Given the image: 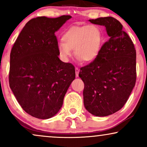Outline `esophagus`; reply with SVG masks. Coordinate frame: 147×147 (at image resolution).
<instances>
[{
  "label": "esophagus",
  "mask_w": 147,
  "mask_h": 147,
  "mask_svg": "<svg viewBox=\"0 0 147 147\" xmlns=\"http://www.w3.org/2000/svg\"><path fill=\"white\" fill-rule=\"evenodd\" d=\"M75 71H76V77H78V75H79L80 69L78 67H76Z\"/></svg>",
  "instance_id": "obj_1"
}]
</instances>
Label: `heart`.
I'll list each match as a JSON object with an SVG mask.
<instances>
[{
	"label": "heart",
	"instance_id": "b5f03b06",
	"mask_svg": "<svg viewBox=\"0 0 147 147\" xmlns=\"http://www.w3.org/2000/svg\"><path fill=\"white\" fill-rule=\"evenodd\" d=\"M63 41L58 43L59 53L65 61H67L74 50L76 57L84 62H91L100 52L104 40V33L98 25L74 26L65 32Z\"/></svg>",
	"mask_w": 147,
	"mask_h": 147
}]
</instances>
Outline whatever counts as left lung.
Here are the masks:
<instances>
[{
	"instance_id": "1",
	"label": "left lung",
	"mask_w": 147,
	"mask_h": 147,
	"mask_svg": "<svg viewBox=\"0 0 147 147\" xmlns=\"http://www.w3.org/2000/svg\"><path fill=\"white\" fill-rule=\"evenodd\" d=\"M104 26L109 40L97 57L80 68L84 84V107L92 115L106 117L119 111L129 98L136 80V52L120 22L112 17L89 20Z\"/></svg>"
}]
</instances>
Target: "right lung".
<instances>
[{"mask_svg": "<svg viewBox=\"0 0 147 147\" xmlns=\"http://www.w3.org/2000/svg\"><path fill=\"white\" fill-rule=\"evenodd\" d=\"M71 18L30 20L11 51L9 86L22 109L37 119H50L57 114L75 79L74 65L59 59L55 35Z\"/></svg>", "mask_w": 147, "mask_h": 147, "instance_id": "obj_1", "label": "right lung"}]
</instances>
